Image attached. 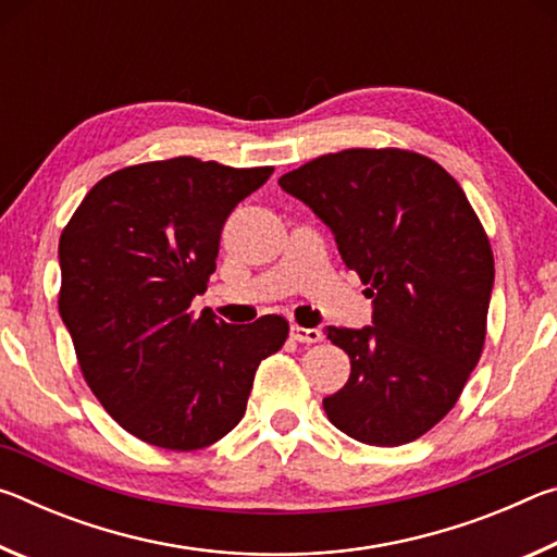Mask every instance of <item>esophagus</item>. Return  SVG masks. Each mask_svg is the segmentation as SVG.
I'll use <instances>...</instances> for the list:
<instances>
[{"label":"esophagus","instance_id":"obj_1","mask_svg":"<svg viewBox=\"0 0 557 557\" xmlns=\"http://www.w3.org/2000/svg\"><path fill=\"white\" fill-rule=\"evenodd\" d=\"M289 334L299 344H317V342H322V338H324V334L319 332V329H305V326H297V324L289 329Z\"/></svg>","mask_w":557,"mask_h":557}]
</instances>
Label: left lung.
Instances as JSON below:
<instances>
[{"mask_svg": "<svg viewBox=\"0 0 557 557\" xmlns=\"http://www.w3.org/2000/svg\"><path fill=\"white\" fill-rule=\"evenodd\" d=\"M334 233L373 299V326H326L351 375L324 398L332 425L398 447L455 408L484 348L494 256L461 186L405 149H344L280 176Z\"/></svg>", "mask_w": 557, "mask_h": 557, "instance_id": "left-lung-1", "label": "left lung"}]
</instances>
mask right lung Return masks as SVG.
Returning <instances> with one entry per match:
<instances>
[{
  "mask_svg": "<svg viewBox=\"0 0 557 557\" xmlns=\"http://www.w3.org/2000/svg\"><path fill=\"white\" fill-rule=\"evenodd\" d=\"M272 166L174 157L120 169L90 188L59 243V312L83 379L129 435L154 447H209L238 425L262 358L289 326L194 317L223 223Z\"/></svg>",
  "mask_w": 557,
  "mask_h": 557,
  "instance_id": "right-lung-1",
  "label": "right lung"
}]
</instances>
